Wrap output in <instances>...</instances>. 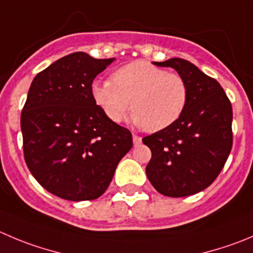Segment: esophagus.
Masks as SVG:
<instances>
[{
    "mask_svg": "<svg viewBox=\"0 0 253 253\" xmlns=\"http://www.w3.org/2000/svg\"><path fill=\"white\" fill-rule=\"evenodd\" d=\"M133 143H134V145H139V144L141 143L140 136L136 135V134H133Z\"/></svg>",
    "mask_w": 253,
    "mask_h": 253,
    "instance_id": "34e87169",
    "label": "esophagus"
}]
</instances>
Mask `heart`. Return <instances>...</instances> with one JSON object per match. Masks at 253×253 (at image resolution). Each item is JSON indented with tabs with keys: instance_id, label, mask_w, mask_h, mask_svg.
<instances>
[{
	"instance_id": "1",
	"label": "heart",
	"mask_w": 253,
	"mask_h": 253,
	"mask_svg": "<svg viewBox=\"0 0 253 253\" xmlns=\"http://www.w3.org/2000/svg\"><path fill=\"white\" fill-rule=\"evenodd\" d=\"M112 81H95L92 97L105 117L119 123L130 109L133 122L155 133L179 120L189 100V85L175 72L136 61L113 73Z\"/></svg>"
}]
</instances>
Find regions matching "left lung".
<instances>
[{"label":"left lung","instance_id":"obj_1","mask_svg":"<svg viewBox=\"0 0 253 253\" xmlns=\"http://www.w3.org/2000/svg\"><path fill=\"white\" fill-rule=\"evenodd\" d=\"M171 67L189 85V100L175 124L143 138L151 150L146 176L160 194L184 197L210 186L232 148V107L216 79L182 58L154 62Z\"/></svg>","mask_w":253,"mask_h":253}]
</instances>
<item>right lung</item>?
Listing matches in <instances>:
<instances>
[{
	"mask_svg": "<svg viewBox=\"0 0 253 253\" xmlns=\"http://www.w3.org/2000/svg\"><path fill=\"white\" fill-rule=\"evenodd\" d=\"M114 58L76 52L37 74L21 114L25 160L50 194L71 201L98 199L133 146L131 133L105 117L92 83Z\"/></svg>",
	"mask_w": 253,
	"mask_h": 253,
	"instance_id": "right-lung-1",
	"label": "right lung"
}]
</instances>
